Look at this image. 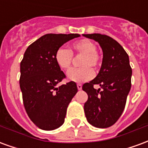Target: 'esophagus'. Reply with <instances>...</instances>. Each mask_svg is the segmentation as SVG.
<instances>
[{"instance_id":"34e87169","label":"esophagus","mask_w":148,"mask_h":148,"mask_svg":"<svg viewBox=\"0 0 148 148\" xmlns=\"http://www.w3.org/2000/svg\"><path fill=\"white\" fill-rule=\"evenodd\" d=\"M77 90H82V86L81 84H77Z\"/></svg>"}]
</instances>
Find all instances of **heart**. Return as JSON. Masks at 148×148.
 <instances>
[{
    "label": "heart",
    "mask_w": 148,
    "mask_h": 148,
    "mask_svg": "<svg viewBox=\"0 0 148 148\" xmlns=\"http://www.w3.org/2000/svg\"><path fill=\"white\" fill-rule=\"evenodd\" d=\"M72 55H82L79 61L81 67L71 69L67 72V78L75 82H82L91 79L93 72L90 67L97 69L101 64V56L96 51V45L90 39H83L73 42L70 51L65 48H58L55 55L56 63L62 70L71 67Z\"/></svg>",
    "instance_id": "heart-1"
}]
</instances>
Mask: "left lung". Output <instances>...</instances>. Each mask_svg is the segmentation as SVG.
<instances>
[{"label": "left lung", "mask_w": 148, "mask_h": 148, "mask_svg": "<svg viewBox=\"0 0 148 148\" xmlns=\"http://www.w3.org/2000/svg\"><path fill=\"white\" fill-rule=\"evenodd\" d=\"M83 36L98 42L103 51L98 74L82 86L88 94L84 111L91 125L106 128L117 121L125 107L132 86L129 58L122 46L111 37L98 33L83 34ZM94 84H99L101 88L94 89Z\"/></svg>", "instance_id": "1"}]
</instances>
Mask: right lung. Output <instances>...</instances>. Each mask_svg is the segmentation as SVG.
Instances as JSON below:
<instances>
[{
    "instance_id": "right-lung-1",
    "label": "right lung",
    "mask_w": 148,
    "mask_h": 148,
    "mask_svg": "<svg viewBox=\"0 0 148 148\" xmlns=\"http://www.w3.org/2000/svg\"><path fill=\"white\" fill-rule=\"evenodd\" d=\"M78 34H46L26 50L21 62V86L25 110L40 129L54 130L64 123L68 105L77 93L70 82L57 86L66 77L55 59L56 51Z\"/></svg>"
}]
</instances>
